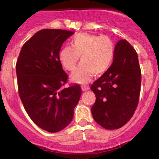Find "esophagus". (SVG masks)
Masks as SVG:
<instances>
[{
    "mask_svg": "<svg viewBox=\"0 0 159 159\" xmlns=\"http://www.w3.org/2000/svg\"><path fill=\"white\" fill-rule=\"evenodd\" d=\"M81 88H82V91L86 92V91H88V90L89 89V87H88V85H82V86H81Z\"/></svg>",
    "mask_w": 159,
    "mask_h": 159,
    "instance_id": "34e87169",
    "label": "esophagus"
}]
</instances>
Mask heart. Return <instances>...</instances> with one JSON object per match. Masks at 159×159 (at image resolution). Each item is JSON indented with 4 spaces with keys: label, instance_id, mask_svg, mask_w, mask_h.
<instances>
[{
    "label": "heart",
    "instance_id": "heart-1",
    "mask_svg": "<svg viewBox=\"0 0 159 159\" xmlns=\"http://www.w3.org/2000/svg\"><path fill=\"white\" fill-rule=\"evenodd\" d=\"M116 55V43L107 35L80 33L71 40V48H63L59 60L64 69H75L81 57L82 64L72 73L71 78L77 83H86L93 75H103L110 68Z\"/></svg>",
    "mask_w": 159,
    "mask_h": 159
}]
</instances>
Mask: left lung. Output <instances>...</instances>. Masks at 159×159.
Here are the masks:
<instances>
[{
    "label": "left lung",
    "instance_id": "1",
    "mask_svg": "<svg viewBox=\"0 0 159 159\" xmlns=\"http://www.w3.org/2000/svg\"><path fill=\"white\" fill-rule=\"evenodd\" d=\"M141 76L137 52L120 40L110 68L91 86L96 98L92 113L98 124L116 130L131 119L139 101Z\"/></svg>",
    "mask_w": 159,
    "mask_h": 159
}]
</instances>
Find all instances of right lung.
Wrapping results in <instances>:
<instances>
[{"instance_id": "obj_1", "label": "right lung", "mask_w": 159, "mask_h": 159, "mask_svg": "<svg viewBox=\"0 0 159 159\" xmlns=\"http://www.w3.org/2000/svg\"><path fill=\"white\" fill-rule=\"evenodd\" d=\"M74 32L42 29L25 43L16 64L18 92L38 127L58 132L71 123L81 96L78 84L65 87L67 73L59 60L61 46Z\"/></svg>"}]
</instances>
